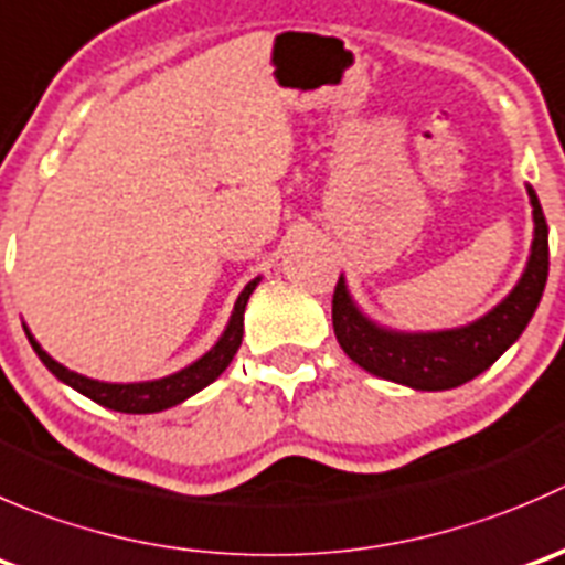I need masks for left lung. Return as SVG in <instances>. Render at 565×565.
<instances>
[{
	"label": "left lung",
	"mask_w": 565,
	"mask_h": 565,
	"mask_svg": "<svg viewBox=\"0 0 565 565\" xmlns=\"http://www.w3.org/2000/svg\"><path fill=\"white\" fill-rule=\"evenodd\" d=\"M535 239L527 270L511 295L483 320L441 333H392L372 326L353 306L344 281L333 287L331 320L337 342L366 372L422 392L461 386L489 370L527 328L550 276V228L539 195L530 190Z\"/></svg>",
	"instance_id": "left-lung-1"
}]
</instances>
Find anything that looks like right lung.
<instances>
[{"mask_svg":"<svg viewBox=\"0 0 565 565\" xmlns=\"http://www.w3.org/2000/svg\"><path fill=\"white\" fill-rule=\"evenodd\" d=\"M259 278L250 281L248 287L243 289V295L237 298V306H234L232 322H228L226 333L221 337V342L199 359L195 364H190L188 370L177 372V375L160 377V381H149V383H102V381H90L85 375H76V372L65 370L63 364L52 359L46 350H41V344L30 337L32 350L38 353V359L54 372L63 383L74 386L76 392H82L85 397H90L93 403L104 405V408L120 411V414H154V411L171 408V405L182 403V399L193 397L195 392H201L204 386H210L228 364H232L234 353L243 344V315H245V303H248L250 292L256 289Z\"/></svg>","mask_w":565,"mask_h":565,"instance_id":"obj_1","label":"right lung"}]
</instances>
